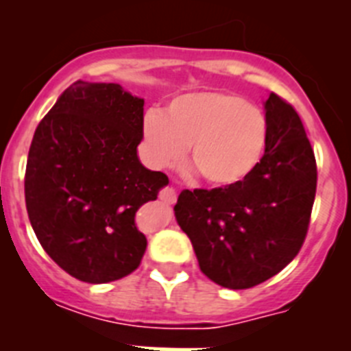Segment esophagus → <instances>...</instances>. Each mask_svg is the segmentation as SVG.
Instances as JSON below:
<instances>
[{
	"label": "esophagus",
	"mask_w": 351,
	"mask_h": 351,
	"mask_svg": "<svg viewBox=\"0 0 351 351\" xmlns=\"http://www.w3.org/2000/svg\"><path fill=\"white\" fill-rule=\"evenodd\" d=\"M161 200H165L167 204H173L176 200H178V190L176 188H172V186H169V188H163L160 193Z\"/></svg>",
	"instance_id": "1"
}]
</instances>
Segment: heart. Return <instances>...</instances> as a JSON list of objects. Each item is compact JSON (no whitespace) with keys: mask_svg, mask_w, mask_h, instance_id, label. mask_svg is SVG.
Wrapping results in <instances>:
<instances>
[{"mask_svg":"<svg viewBox=\"0 0 351 351\" xmlns=\"http://www.w3.org/2000/svg\"><path fill=\"white\" fill-rule=\"evenodd\" d=\"M147 160L167 167L190 154L207 182L232 186L244 181L262 160L269 138L265 114L226 91L176 96L165 112L149 110L142 121Z\"/></svg>","mask_w":351,"mask_h":351,"instance_id":"obj_1","label":"heart"}]
</instances>
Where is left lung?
Wrapping results in <instances>:
<instances>
[{"mask_svg":"<svg viewBox=\"0 0 351 351\" xmlns=\"http://www.w3.org/2000/svg\"><path fill=\"white\" fill-rule=\"evenodd\" d=\"M267 147L237 184L182 190L173 207L200 271L230 290L267 281L295 258L316 193V161L299 114L271 93Z\"/></svg>","mask_w":351,"mask_h":351,"instance_id":"obj_1","label":"left lung"}]
</instances>
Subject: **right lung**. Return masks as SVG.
<instances>
[{
  "instance_id": "1",
  "label": "right lung",
  "mask_w": 351,
  "mask_h": 351,
  "mask_svg": "<svg viewBox=\"0 0 351 351\" xmlns=\"http://www.w3.org/2000/svg\"><path fill=\"white\" fill-rule=\"evenodd\" d=\"M142 121L144 98L77 80L33 135L24 179L31 226L45 253L86 283L132 274L147 247L135 214L169 178L138 160Z\"/></svg>"
}]
</instances>
